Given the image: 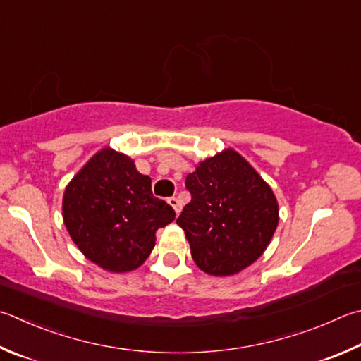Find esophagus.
I'll list each match as a JSON object with an SVG mask.
<instances>
[{"label": "esophagus", "instance_id": "1", "mask_svg": "<svg viewBox=\"0 0 361 361\" xmlns=\"http://www.w3.org/2000/svg\"><path fill=\"white\" fill-rule=\"evenodd\" d=\"M167 203L175 209L176 214H178V213L181 212V203H180V200L176 199V197H169V199H167Z\"/></svg>", "mask_w": 361, "mask_h": 361}]
</instances>
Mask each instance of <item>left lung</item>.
<instances>
[{"mask_svg":"<svg viewBox=\"0 0 361 361\" xmlns=\"http://www.w3.org/2000/svg\"><path fill=\"white\" fill-rule=\"evenodd\" d=\"M186 188L192 199L176 224L202 271L232 276L265 252L279 222L278 200L238 152L226 148L200 161Z\"/></svg>","mask_w":361,"mask_h":361,"instance_id":"1","label":"left lung"}]
</instances>
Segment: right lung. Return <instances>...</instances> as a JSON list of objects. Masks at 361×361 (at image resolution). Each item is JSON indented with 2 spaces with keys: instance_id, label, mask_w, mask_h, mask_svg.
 I'll list each match as a JSON object with an SVG mask.
<instances>
[{
  "instance_id": "obj_1",
  "label": "right lung",
  "mask_w": 361,
  "mask_h": 361,
  "mask_svg": "<svg viewBox=\"0 0 361 361\" xmlns=\"http://www.w3.org/2000/svg\"><path fill=\"white\" fill-rule=\"evenodd\" d=\"M175 219L152 192V178L134 159L104 147L74 175L63 195V221L80 252L110 273H128L148 259L156 231Z\"/></svg>"
}]
</instances>
